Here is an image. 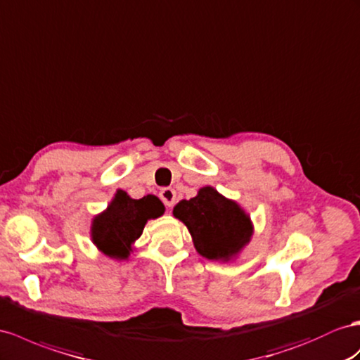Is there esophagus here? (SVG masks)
<instances>
[{
  "label": "esophagus",
  "mask_w": 360,
  "mask_h": 360,
  "mask_svg": "<svg viewBox=\"0 0 360 360\" xmlns=\"http://www.w3.org/2000/svg\"><path fill=\"white\" fill-rule=\"evenodd\" d=\"M160 198H161V200L164 202V205L170 208V207H173L174 200H176V191H174V190L170 188V187H165V188H162V190L160 191Z\"/></svg>",
  "instance_id": "esophagus-1"
}]
</instances>
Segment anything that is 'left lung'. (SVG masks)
I'll return each instance as SVG.
<instances>
[{
  "mask_svg": "<svg viewBox=\"0 0 360 360\" xmlns=\"http://www.w3.org/2000/svg\"><path fill=\"white\" fill-rule=\"evenodd\" d=\"M173 214L187 225L196 251L208 260H229L252 236L245 211L211 187L200 188L190 200H181Z\"/></svg>",
  "mask_w": 360,
  "mask_h": 360,
  "instance_id": "8db88e82",
  "label": "left lung"
}]
</instances>
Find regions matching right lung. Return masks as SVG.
Masks as SVG:
<instances>
[{
	"instance_id": "1",
	"label": "right lung",
	"mask_w": 360,
	"mask_h": 360,
	"mask_svg": "<svg viewBox=\"0 0 360 360\" xmlns=\"http://www.w3.org/2000/svg\"><path fill=\"white\" fill-rule=\"evenodd\" d=\"M162 213L164 205L156 196L131 199L120 190L105 213L94 219L92 240L106 255L126 259L147 220L160 217Z\"/></svg>"
}]
</instances>
